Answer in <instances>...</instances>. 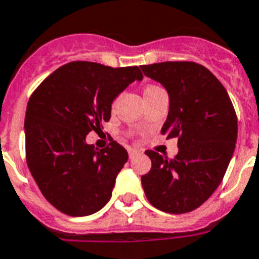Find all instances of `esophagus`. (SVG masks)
<instances>
[{"instance_id":"1","label":"esophagus","mask_w":259,"mask_h":259,"mask_svg":"<svg viewBox=\"0 0 259 259\" xmlns=\"http://www.w3.org/2000/svg\"><path fill=\"white\" fill-rule=\"evenodd\" d=\"M127 151H129V158L132 159V158H134V157H136L137 154H138V151L136 150V149H132V148H129L127 149Z\"/></svg>"}]
</instances>
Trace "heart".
<instances>
[{"label": "heart", "mask_w": 259, "mask_h": 259, "mask_svg": "<svg viewBox=\"0 0 259 259\" xmlns=\"http://www.w3.org/2000/svg\"><path fill=\"white\" fill-rule=\"evenodd\" d=\"M159 90H162V89H161V88H159V86L150 85V86H148V88H146V89H145L144 96H145V97H146V96H150V94L155 93V92H159Z\"/></svg>", "instance_id": "heart-1"}]
</instances>
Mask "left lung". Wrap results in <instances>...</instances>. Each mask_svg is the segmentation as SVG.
I'll use <instances>...</instances> for the list:
<instances>
[{
    "mask_svg": "<svg viewBox=\"0 0 259 259\" xmlns=\"http://www.w3.org/2000/svg\"><path fill=\"white\" fill-rule=\"evenodd\" d=\"M144 74L169 94V113L161 133L178 137V154L166 159L145 151L151 169L141 177L146 198L161 211L197 209L220 186L238 133L234 108L224 85L195 62L142 65Z\"/></svg>",
    "mask_w": 259,
    "mask_h": 259,
    "instance_id": "left-lung-1",
    "label": "left lung"
}]
</instances>
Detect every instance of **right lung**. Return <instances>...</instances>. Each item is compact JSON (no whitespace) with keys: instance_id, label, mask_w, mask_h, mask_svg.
Returning a JSON list of instances; mask_svg holds the SVG:
<instances>
[{"instance_id":"1","label":"right lung","mask_w":259,"mask_h":259,"mask_svg":"<svg viewBox=\"0 0 259 259\" xmlns=\"http://www.w3.org/2000/svg\"><path fill=\"white\" fill-rule=\"evenodd\" d=\"M142 78L138 66L75 61L53 71L31 94L25 115L27 166L57 210L85 217L109 202L129 155L115 141L94 148L86 136L101 130L110 119L113 101Z\"/></svg>"}]
</instances>
